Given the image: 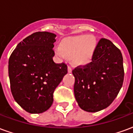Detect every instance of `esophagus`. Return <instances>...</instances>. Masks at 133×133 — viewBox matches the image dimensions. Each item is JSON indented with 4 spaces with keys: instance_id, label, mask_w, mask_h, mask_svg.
Segmentation results:
<instances>
[{
    "instance_id": "1",
    "label": "esophagus",
    "mask_w": 133,
    "mask_h": 133,
    "mask_svg": "<svg viewBox=\"0 0 133 133\" xmlns=\"http://www.w3.org/2000/svg\"><path fill=\"white\" fill-rule=\"evenodd\" d=\"M68 72H72V68H71V66L68 65Z\"/></svg>"
}]
</instances>
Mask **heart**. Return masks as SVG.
I'll return each mask as SVG.
<instances>
[{
    "instance_id": "obj_1",
    "label": "heart",
    "mask_w": 133,
    "mask_h": 133,
    "mask_svg": "<svg viewBox=\"0 0 133 133\" xmlns=\"http://www.w3.org/2000/svg\"><path fill=\"white\" fill-rule=\"evenodd\" d=\"M96 48V41L91 35H81L75 38H65L61 42V48L54 49L55 54L60 58L66 55L72 57L77 65H85L91 61Z\"/></svg>"
}]
</instances>
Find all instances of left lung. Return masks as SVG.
<instances>
[{
	"instance_id": "1",
	"label": "left lung",
	"mask_w": 133,
	"mask_h": 133,
	"mask_svg": "<svg viewBox=\"0 0 133 133\" xmlns=\"http://www.w3.org/2000/svg\"><path fill=\"white\" fill-rule=\"evenodd\" d=\"M74 94L81 109L95 112L108 108L117 97L124 81L120 49L110 40L98 41L91 62L72 70Z\"/></svg>"
}]
</instances>
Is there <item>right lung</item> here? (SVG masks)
<instances>
[{"label": "right lung", "mask_w": 133, "mask_h": 133, "mask_svg": "<svg viewBox=\"0 0 133 133\" xmlns=\"http://www.w3.org/2000/svg\"><path fill=\"white\" fill-rule=\"evenodd\" d=\"M55 37L49 32H35L19 43L9 58L12 95L30 113H41L50 108L53 92L68 72L66 64L52 60Z\"/></svg>", "instance_id": "right-lung-1"}]
</instances>
